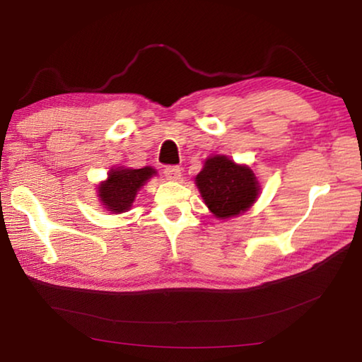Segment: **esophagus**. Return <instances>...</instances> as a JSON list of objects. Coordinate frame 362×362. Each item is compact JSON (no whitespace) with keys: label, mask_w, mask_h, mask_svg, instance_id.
I'll return each instance as SVG.
<instances>
[{"label":"esophagus","mask_w":362,"mask_h":362,"mask_svg":"<svg viewBox=\"0 0 362 362\" xmlns=\"http://www.w3.org/2000/svg\"><path fill=\"white\" fill-rule=\"evenodd\" d=\"M164 175L170 182H177L182 179V169L180 168H166L164 169Z\"/></svg>","instance_id":"obj_1"}]
</instances>
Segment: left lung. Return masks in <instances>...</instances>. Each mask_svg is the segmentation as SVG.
<instances>
[{
  "instance_id": "8db88e82",
  "label": "left lung",
  "mask_w": 362,
  "mask_h": 362,
  "mask_svg": "<svg viewBox=\"0 0 362 362\" xmlns=\"http://www.w3.org/2000/svg\"><path fill=\"white\" fill-rule=\"evenodd\" d=\"M201 198L214 217L228 220L249 211L259 198L260 183L247 164H238L225 155H214L204 161L194 177Z\"/></svg>"
}]
</instances>
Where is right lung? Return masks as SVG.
<instances>
[{
    "mask_svg": "<svg viewBox=\"0 0 362 362\" xmlns=\"http://www.w3.org/2000/svg\"><path fill=\"white\" fill-rule=\"evenodd\" d=\"M156 174V169L151 166L142 169L115 166L108 170L107 179L97 185V198L108 212H127L136 201L137 192Z\"/></svg>",
    "mask_w": 362,
    "mask_h": 362,
    "instance_id": "right-lung-1",
    "label": "right lung"
}]
</instances>
